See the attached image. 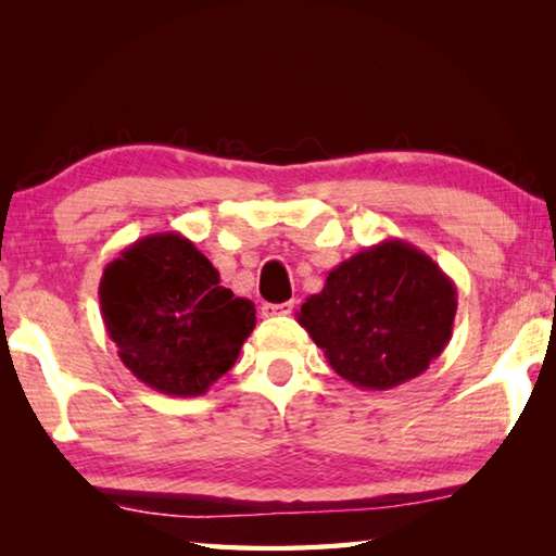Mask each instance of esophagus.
<instances>
[{"label": "esophagus", "instance_id": "34e87169", "mask_svg": "<svg viewBox=\"0 0 556 556\" xmlns=\"http://www.w3.org/2000/svg\"><path fill=\"white\" fill-rule=\"evenodd\" d=\"M291 308H294V301H287V304H262V316L265 318L289 316Z\"/></svg>", "mask_w": 556, "mask_h": 556}]
</instances>
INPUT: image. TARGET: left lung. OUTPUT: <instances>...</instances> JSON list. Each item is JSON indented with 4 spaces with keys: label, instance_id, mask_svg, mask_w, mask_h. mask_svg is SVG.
<instances>
[{
    "label": "left lung",
    "instance_id": "1",
    "mask_svg": "<svg viewBox=\"0 0 556 556\" xmlns=\"http://www.w3.org/2000/svg\"><path fill=\"white\" fill-rule=\"evenodd\" d=\"M456 285L427 252L388 238L328 271L296 321L331 368L361 390H392L448 345Z\"/></svg>",
    "mask_w": 556,
    "mask_h": 556
}]
</instances>
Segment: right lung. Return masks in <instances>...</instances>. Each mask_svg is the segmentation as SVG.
I'll return each instance as SVG.
<instances>
[{"label": "right lung", "instance_id": "obj_1", "mask_svg": "<svg viewBox=\"0 0 556 556\" xmlns=\"http://www.w3.org/2000/svg\"><path fill=\"white\" fill-rule=\"evenodd\" d=\"M100 314L119 361L172 397H199L238 361L255 304L220 287L218 269L181 232L131 242L102 271Z\"/></svg>", "mask_w": 556, "mask_h": 556}]
</instances>
